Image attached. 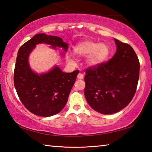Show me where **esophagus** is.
Wrapping results in <instances>:
<instances>
[{"mask_svg": "<svg viewBox=\"0 0 152 152\" xmlns=\"http://www.w3.org/2000/svg\"><path fill=\"white\" fill-rule=\"evenodd\" d=\"M77 78H78L79 80H82L84 78V74H82V73H79L78 74V76H77Z\"/></svg>", "mask_w": 152, "mask_h": 152, "instance_id": "obj_1", "label": "esophagus"}]
</instances>
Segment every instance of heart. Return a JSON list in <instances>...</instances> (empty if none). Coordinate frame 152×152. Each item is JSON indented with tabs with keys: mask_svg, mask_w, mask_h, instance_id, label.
Listing matches in <instances>:
<instances>
[{
	"mask_svg": "<svg viewBox=\"0 0 152 152\" xmlns=\"http://www.w3.org/2000/svg\"><path fill=\"white\" fill-rule=\"evenodd\" d=\"M74 51L80 57H88V64L94 66L106 60L109 53V48L104 43L85 41L79 43L74 48Z\"/></svg>",
	"mask_w": 152,
	"mask_h": 152,
	"instance_id": "heart-1",
	"label": "heart"
}]
</instances>
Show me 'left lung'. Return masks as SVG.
I'll list each match as a JSON object with an SVG mask.
<instances>
[{"instance_id":"obj_1","label":"left lung","mask_w":152,"mask_h":152,"mask_svg":"<svg viewBox=\"0 0 152 152\" xmlns=\"http://www.w3.org/2000/svg\"><path fill=\"white\" fill-rule=\"evenodd\" d=\"M115 55L109 61L90 66L84 76V95L94 110L104 115L119 112L129 104L137 90L140 64L128 43L114 39Z\"/></svg>"}]
</instances>
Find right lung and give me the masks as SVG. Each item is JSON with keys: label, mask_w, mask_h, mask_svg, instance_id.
Segmentation results:
<instances>
[{"label": "right lung", "mask_w": 152, "mask_h": 152, "mask_svg": "<svg viewBox=\"0 0 152 152\" xmlns=\"http://www.w3.org/2000/svg\"><path fill=\"white\" fill-rule=\"evenodd\" d=\"M47 43L53 48H63L68 44L61 37L40 33L23 44L18 51L14 71V85L20 101L33 114L50 117L60 112L68 101L79 70L65 73L58 66L43 74L31 70L28 57L36 44Z\"/></svg>", "instance_id": "add662e5"}]
</instances>
